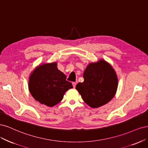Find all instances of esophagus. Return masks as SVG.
<instances>
[{"label": "esophagus", "mask_w": 148, "mask_h": 148, "mask_svg": "<svg viewBox=\"0 0 148 148\" xmlns=\"http://www.w3.org/2000/svg\"><path fill=\"white\" fill-rule=\"evenodd\" d=\"M73 87L74 88H75V85H76V82H73Z\"/></svg>", "instance_id": "obj_1"}]
</instances>
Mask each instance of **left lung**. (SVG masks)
Wrapping results in <instances>:
<instances>
[{
	"label": "left lung",
	"mask_w": 148,
	"mask_h": 148,
	"mask_svg": "<svg viewBox=\"0 0 148 148\" xmlns=\"http://www.w3.org/2000/svg\"><path fill=\"white\" fill-rule=\"evenodd\" d=\"M83 77L84 81L78 83L75 88L90 107L102 106L115 95L118 86L117 76L105 60L90 63L84 71Z\"/></svg>",
	"instance_id": "8db88e82"
}]
</instances>
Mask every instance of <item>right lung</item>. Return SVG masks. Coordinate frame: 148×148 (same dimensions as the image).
I'll return each mask as SVG.
<instances>
[{
    "label": "right lung",
    "mask_w": 148,
    "mask_h": 148,
    "mask_svg": "<svg viewBox=\"0 0 148 148\" xmlns=\"http://www.w3.org/2000/svg\"><path fill=\"white\" fill-rule=\"evenodd\" d=\"M56 66V62L41 64L32 71L29 79V90L33 98L50 107L60 103L65 92L73 88Z\"/></svg>",
    "instance_id": "1"
}]
</instances>
